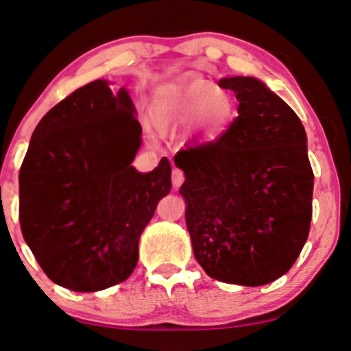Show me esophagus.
Listing matches in <instances>:
<instances>
[{
  "label": "esophagus",
  "mask_w": 351,
  "mask_h": 351,
  "mask_svg": "<svg viewBox=\"0 0 351 351\" xmlns=\"http://www.w3.org/2000/svg\"><path fill=\"white\" fill-rule=\"evenodd\" d=\"M183 181H184V173L181 171V170H178V168H175V170H173V173H171L173 186L180 188L181 184H183Z\"/></svg>",
  "instance_id": "esophagus-1"
}]
</instances>
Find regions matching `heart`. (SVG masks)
I'll return each instance as SVG.
<instances>
[{
	"instance_id": "obj_1",
	"label": "heart",
	"mask_w": 351,
	"mask_h": 351,
	"mask_svg": "<svg viewBox=\"0 0 351 351\" xmlns=\"http://www.w3.org/2000/svg\"><path fill=\"white\" fill-rule=\"evenodd\" d=\"M152 119L158 128L181 125L193 121L202 141H214L237 117V99L232 91L208 80H193L173 86L152 103Z\"/></svg>"
}]
</instances>
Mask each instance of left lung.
<instances>
[{
	"instance_id": "left-lung-1",
	"label": "left lung",
	"mask_w": 351,
	"mask_h": 351,
	"mask_svg": "<svg viewBox=\"0 0 351 351\" xmlns=\"http://www.w3.org/2000/svg\"><path fill=\"white\" fill-rule=\"evenodd\" d=\"M239 116L217 141L180 150L194 258L214 280L261 286L288 273L312 219L314 173L298 114L253 77L219 80Z\"/></svg>"
}]
</instances>
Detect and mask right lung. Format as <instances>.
I'll list each match as a JSON object with an SVG mask.
<instances>
[{"label": "right lung", "mask_w": 351, "mask_h": 351, "mask_svg": "<svg viewBox=\"0 0 351 351\" xmlns=\"http://www.w3.org/2000/svg\"><path fill=\"white\" fill-rule=\"evenodd\" d=\"M142 128L125 88L95 80L42 117L19 171L23 237L44 273L93 293L132 274L138 240L171 189V165L132 167Z\"/></svg>", "instance_id": "right-lung-1"}]
</instances>
